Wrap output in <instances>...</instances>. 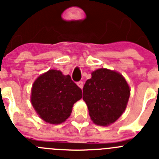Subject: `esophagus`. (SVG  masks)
Segmentation results:
<instances>
[{"mask_svg":"<svg viewBox=\"0 0 159 159\" xmlns=\"http://www.w3.org/2000/svg\"><path fill=\"white\" fill-rule=\"evenodd\" d=\"M77 86H79L80 88H81V89H82V88H83V86H84V84H83V82H82V81H80V82H77Z\"/></svg>","mask_w":159,"mask_h":159,"instance_id":"esophagus-1","label":"esophagus"}]
</instances>
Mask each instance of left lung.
<instances>
[{
    "label": "left lung",
    "mask_w": 159,
    "mask_h": 159,
    "mask_svg": "<svg viewBox=\"0 0 159 159\" xmlns=\"http://www.w3.org/2000/svg\"><path fill=\"white\" fill-rule=\"evenodd\" d=\"M91 75L84 85L82 98L94 124L109 125L125 111L130 89L126 80L117 72L99 69Z\"/></svg>",
    "instance_id": "1"
}]
</instances>
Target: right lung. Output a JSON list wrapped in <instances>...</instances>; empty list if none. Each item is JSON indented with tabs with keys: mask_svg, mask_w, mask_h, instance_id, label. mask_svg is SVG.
Returning a JSON list of instances; mask_svg holds the SVG:
<instances>
[{
	"mask_svg": "<svg viewBox=\"0 0 159 159\" xmlns=\"http://www.w3.org/2000/svg\"><path fill=\"white\" fill-rule=\"evenodd\" d=\"M82 97L81 88L69 75L51 69L35 80L31 90V103L41 119L49 124L65 122L72 107Z\"/></svg>",
	"mask_w": 159,
	"mask_h": 159,
	"instance_id": "obj_1",
	"label": "right lung"
}]
</instances>
